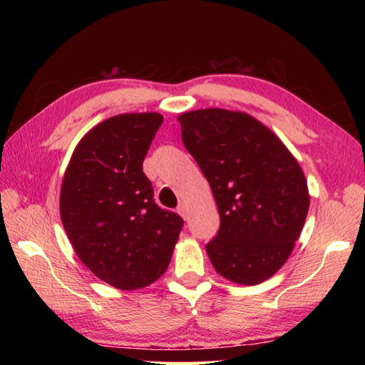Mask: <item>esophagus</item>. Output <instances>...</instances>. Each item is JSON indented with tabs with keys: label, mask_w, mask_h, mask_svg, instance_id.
I'll list each match as a JSON object with an SVG mask.
<instances>
[{
	"label": "esophagus",
	"mask_w": 365,
	"mask_h": 365,
	"mask_svg": "<svg viewBox=\"0 0 365 365\" xmlns=\"http://www.w3.org/2000/svg\"><path fill=\"white\" fill-rule=\"evenodd\" d=\"M177 212L180 213V216H183V218H187V215H188V207H187V204H180L178 205V208H177Z\"/></svg>",
	"instance_id": "esophagus-1"
}]
</instances>
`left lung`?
I'll use <instances>...</instances> for the list:
<instances>
[{
	"mask_svg": "<svg viewBox=\"0 0 365 365\" xmlns=\"http://www.w3.org/2000/svg\"><path fill=\"white\" fill-rule=\"evenodd\" d=\"M178 122L218 205L220 230L205 246L213 268L242 285L267 281L290 257L309 212L301 166L246 113L207 108Z\"/></svg>",
	"mask_w": 365,
	"mask_h": 365,
	"instance_id": "obj_1",
	"label": "left lung"
}]
</instances>
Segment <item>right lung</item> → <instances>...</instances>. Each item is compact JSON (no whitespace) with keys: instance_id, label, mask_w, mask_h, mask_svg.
Returning <instances> with one entry per match:
<instances>
[{"instance_id":"add662e5","label":"right lung","mask_w":365,"mask_h":365,"mask_svg":"<svg viewBox=\"0 0 365 365\" xmlns=\"http://www.w3.org/2000/svg\"><path fill=\"white\" fill-rule=\"evenodd\" d=\"M163 123L158 113L119 114L100 122L75 147L59 210L80 260L119 290L150 285L173 257L183 220L163 210L143 161Z\"/></svg>"}]
</instances>
